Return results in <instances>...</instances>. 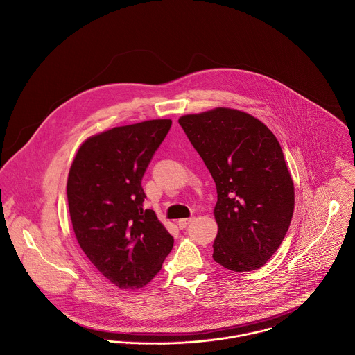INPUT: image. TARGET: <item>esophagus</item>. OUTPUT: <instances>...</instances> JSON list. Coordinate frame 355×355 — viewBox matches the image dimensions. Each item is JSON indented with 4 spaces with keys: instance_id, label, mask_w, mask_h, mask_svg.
<instances>
[{
    "instance_id": "34e87169",
    "label": "esophagus",
    "mask_w": 355,
    "mask_h": 355,
    "mask_svg": "<svg viewBox=\"0 0 355 355\" xmlns=\"http://www.w3.org/2000/svg\"><path fill=\"white\" fill-rule=\"evenodd\" d=\"M191 221H193V217H190V218H180V220H178V225H179L180 230H183V228H186Z\"/></svg>"
}]
</instances>
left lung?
Wrapping results in <instances>:
<instances>
[{
    "instance_id": "8db88e82",
    "label": "left lung",
    "mask_w": 355,
    "mask_h": 355,
    "mask_svg": "<svg viewBox=\"0 0 355 355\" xmlns=\"http://www.w3.org/2000/svg\"><path fill=\"white\" fill-rule=\"evenodd\" d=\"M179 124L216 183L213 259L234 272L263 266L280 248L295 202L279 141L262 121L231 107L184 114Z\"/></svg>"
}]
</instances>
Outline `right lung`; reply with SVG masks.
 <instances>
[{
  "label": "right lung",
  "instance_id": "right-lung-1",
  "mask_svg": "<svg viewBox=\"0 0 355 355\" xmlns=\"http://www.w3.org/2000/svg\"><path fill=\"white\" fill-rule=\"evenodd\" d=\"M172 120L114 127L87 138L68 173L69 216L79 246L114 286L135 290L161 270L173 238L144 209L142 178Z\"/></svg>",
  "mask_w": 355,
  "mask_h": 355
}]
</instances>
